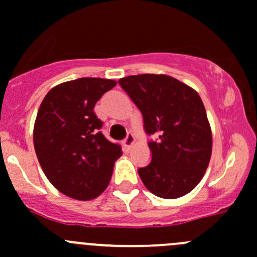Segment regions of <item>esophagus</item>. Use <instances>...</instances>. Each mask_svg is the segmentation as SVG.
Returning a JSON list of instances; mask_svg holds the SVG:
<instances>
[{
    "mask_svg": "<svg viewBox=\"0 0 257 257\" xmlns=\"http://www.w3.org/2000/svg\"><path fill=\"white\" fill-rule=\"evenodd\" d=\"M134 142H136V138H134L133 133H128L125 137V140L123 141V146L126 150H129V148L134 145Z\"/></svg>",
    "mask_w": 257,
    "mask_h": 257,
    "instance_id": "obj_1",
    "label": "esophagus"
}]
</instances>
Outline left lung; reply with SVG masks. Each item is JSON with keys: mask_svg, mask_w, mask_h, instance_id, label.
<instances>
[{"mask_svg": "<svg viewBox=\"0 0 257 257\" xmlns=\"http://www.w3.org/2000/svg\"><path fill=\"white\" fill-rule=\"evenodd\" d=\"M143 115L145 131L156 136L152 161L138 170L146 188L164 199L190 193L212 156V131L200 96L166 74H137L119 80Z\"/></svg>", "mask_w": 257, "mask_h": 257, "instance_id": "left-lung-1", "label": "left lung"}]
</instances>
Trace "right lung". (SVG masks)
<instances>
[{
    "instance_id": "1",
    "label": "right lung",
    "mask_w": 257,
    "mask_h": 257,
    "mask_svg": "<svg viewBox=\"0 0 257 257\" xmlns=\"http://www.w3.org/2000/svg\"><path fill=\"white\" fill-rule=\"evenodd\" d=\"M116 82L83 77L63 82L45 95L34 124V148L45 176L57 190L91 200L107 188L120 146L100 132L93 107Z\"/></svg>"
}]
</instances>
